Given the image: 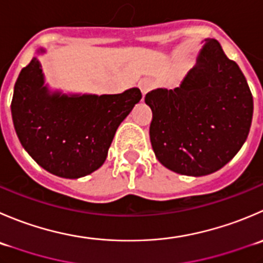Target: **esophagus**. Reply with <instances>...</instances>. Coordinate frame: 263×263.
Returning <instances> with one entry per match:
<instances>
[{
    "mask_svg": "<svg viewBox=\"0 0 263 263\" xmlns=\"http://www.w3.org/2000/svg\"><path fill=\"white\" fill-rule=\"evenodd\" d=\"M139 86H140V90H141L142 95L145 96V93H146L147 91H150V90H152V87H153V83H152V81H150V80H147V78H145V80H142L141 82L139 83Z\"/></svg>",
    "mask_w": 263,
    "mask_h": 263,
    "instance_id": "1",
    "label": "esophagus"
}]
</instances>
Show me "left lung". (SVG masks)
Listing matches in <instances>:
<instances>
[{
  "label": "left lung",
  "instance_id": "obj_1",
  "mask_svg": "<svg viewBox=\"0 0 263 263\" xmlns=\"http://www.w3.org/2000/svg\"><path fill=\"white\" fill-rule=\"evenodd\" d=\"M153 111L150 142L168 170L205 176L230 162L248 137L253 96L246 77L216 40H205L180 87L145 96Z\"/></svg>",
  "mask_w": 263,
  "mask_h": 263
}]
</instances>
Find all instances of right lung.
Returning <instances> with one entry per match:
<instances>
[{
  "label": "right lung",
  "mask_w": 263,
  "mask_h": 263,
  "mask_svg": "<svg viewBox=\"0 0 263 263\" xmlns=\"http://www.w3.org/2000/svg\"><path fill=\"white\" fill-rule=\"evenodd\" d=\"M141 98L136 87L100 96L51 92L33 58L15 83L11 116L20 144L41 167L80 178L104 164L117 128Z\"/></svg>",
  "instance_id": "add662e5"
}]
</instances>
